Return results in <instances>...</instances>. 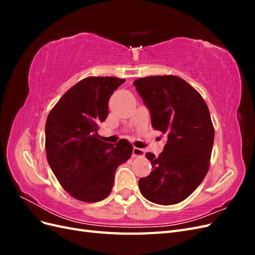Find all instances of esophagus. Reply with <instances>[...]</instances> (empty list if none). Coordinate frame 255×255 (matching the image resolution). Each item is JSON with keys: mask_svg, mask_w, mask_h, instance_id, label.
Here are the masks:
<instances>
[{"mask_svg": "<svg viewBox=\"0 0 255 255\" xmlns=\"http://www.w3.org/2000/svg\"><path fill=\"white\" fill-rule=\"evenodd\" d=\"M144 156V150L139 149V148H135L133 149V157H143Z\"/></svg>", "mask_w": 255, "mask_h": 255, "instance_id": "esophagus-1", "label": "esophagus"}]
</instances>
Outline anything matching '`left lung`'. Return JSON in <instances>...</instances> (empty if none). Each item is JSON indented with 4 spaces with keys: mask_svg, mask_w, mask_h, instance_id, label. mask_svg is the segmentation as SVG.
I'll list each match as a JSON object with an SVG mask.
<instances>
[{
    "mask_svg": "<svg viewBox=\"0 0 255 255\" xmlns=\"http://www.w3.org/2000/svg\"><path fill=\"white\" fill-rule=\"evenodd\" d=\"M133 85L150 110L152 127L168 138L157 157L145 154L153 170L138 182L140 192L156 204L180 203L210 168L215 137L210 111L202 96L179 76H145Z\"/></svg>",
    "mask_w": 255,
    "mask_h": 255,
    "instance_id": "1",
    "label": "left lung"
}]
</instances>
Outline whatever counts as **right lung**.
<instances>
[{
    "label": "right lung",
    "instance_id": "right-lung-1",
    "mask_svg": "<svg viewBox=\"0 0 255 255\" xmlns=\"http://www.w3.org/2000/svg\"><path fill=\"white\" fill-rule=\"evenodd\" d=\"M126 80L88 76L76 83L53 107L45 123V152L56 179L69 195L99 202L111 194L115 173L133 153L121 139H100V125L109 115V100Z\"/></svg>",
    "mask_w": 255,
    "mask_h": 255
}]
</instances>
